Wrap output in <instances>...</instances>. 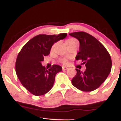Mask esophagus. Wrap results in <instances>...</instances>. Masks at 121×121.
Here are the masks:
<instances>
[{
	"instance_id": "34e87169",
	"label": "esophagus",
	"mask_w": 121,
	"mask_h": 121,
	"mask_svg": "<svg viewBox=\"0 0 121 121\" xmlns=\"http://www.w3.org/2000/svg\"><path fill=\"white\" fill-rule=\"evenodd\" d=\"M68 69V68L66 67V66H62V70H66Z\"/></svg>"
}]
</instances>
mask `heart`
<instances>
[{"instance_id": "obj_1", "label": "heart", "mask_w": 121, "mask_h": 121, "mask_svg": "<svg viewBox=\"0 0 121 121\" xmlns=\"http://www.w3.org/2000/svg\"><path fill=\"white\" fill-rule=\"evenodd\" d=\"M76 41H77L75 39H68L66 41V44H67V43H70L76 42ZM61 61L62 62H63L64 64H66V62H67V61H66L65 59H61Z\"/></svg>"}]
</instances>
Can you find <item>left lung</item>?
<instances>
[{
  "mask_svg": "<svg viewBox=\"0 0 121 121\" xmlns=\"http://www.w3.org/2000/svg\"><path fill=\"white\" fill-rule=\"evenodd\" d=\"M80 42L79 52L76 59L82 60L86 70L76 69L77 74L72 80L73 85L84 91H91L99 87L109 76L112 69L110 56L105 47L91 35L84 32L69 34Z\"/></svg>",
  "mask_w": 121,
  "mask_h": 121,
  "instance_id": "1",
  "label": "left lung"
}]
</instances>
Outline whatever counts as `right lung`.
I'll use <instances>...</instances> for the list:
<instances>
[{
	"label": "right lung",
	"mask_w": 121,
	"mask_h": 121,
	"mask_svg": "<svg viewBox=\"0 0 121 121\" xmlns=\"http://www.w3.org/2000/svg\"><path fill=\"white\" fill-rule=\"evenodd\" d=\"M66 33L58 35H39L28 41L18 54L15 70L20 82L35 95H42L53 86L56 74L62 67L53 65L46 69L41 64L44 57L50 53L54 43L65 38Z\"/></svg>",
	"instance_id": "add662e5"
}]
</instances>
